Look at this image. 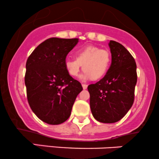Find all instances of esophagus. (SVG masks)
Segmentation results:
<instances>
[{
  "label": "esophagus",
  "mask_w": 159,
  "mask_h": 159,
  "mask_svg": "<svg viewBox=\"0 0 159 159\" xmlns=\"http://www.w3.org/2000/svg\"><path fill=\"white\" fill-rule=\"evenodd\" d=\"M82 86H83V89H87V86H88V85H86V84H84V83H83V84H82Z\"/></svg>",
  "instance_id": "obj_1"
}]
</instances>
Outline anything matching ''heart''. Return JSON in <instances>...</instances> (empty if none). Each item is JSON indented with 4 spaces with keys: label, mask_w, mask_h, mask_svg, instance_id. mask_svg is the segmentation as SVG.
Listing matches in <instances>:
<instances>
[{
    "label": "heart",
    "mask_w": 159,
    "mask_h": 159,
    "mask_svg": "<svg viewBox=\"0 0 159 159\" xmlns=\"http://www.w3.org/2000/svg\"><path fill=\"white\" fill-rule=\"evenodd\" d=\"M111 63V55L106 50L96 46H87L76 52V60L68 59L64 66L66 73L72 77H76L80 74L83 66L84 70L80 76L82 80H99L107 73Z\"/></svg>",
    "instance_id": "1"
}]
</instances>
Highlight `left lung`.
I'll return each mask as SVG.
<instances>
[{
    "label": "left lung",
    "mask_w": 159,
    "mask_h": 159,
    "mask_svg": "<svg viewBox=\"0 0 159 159\" xmlns=\"http://www.w3.org/2000/svg\"><path fill=\"white\" fill-rule=\"evenodd\" d=\"M112 63L102 80L88 86L93 117L102 123L122 119L134 102L137 83L136 63L125 47L118 42L109 43Z\"/></svg>",
    "instance_id": "obj_1"
}]
</instances>
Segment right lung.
<instances>
[{"instance_id":"1","label":"right lung","mask_w":159,"mask_h":159,"mask_svg":"<svg viewBox=\"0 0 159 159\" xmlns=\"http://www.w3.org/2000/svg\"><path fill=\"white\" fill-rule=\"evenodd\" d=\"M79 39L52 37L41 43L26 63L24 81L28 103L36 116L50 125L68 119L81 83L66 73V56Z\"/></svg>"}]
</instances>
